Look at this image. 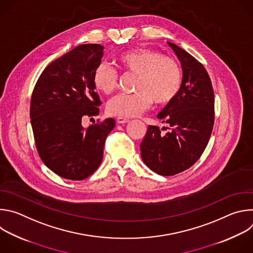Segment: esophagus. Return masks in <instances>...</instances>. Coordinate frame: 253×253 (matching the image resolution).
Wrapping results in <instances>:
<instances>
[{"label": "esophagus", "mask_w": 253, "mask_h": 253, "mask_svg": "<svg viewBox=\"0 0 253 253\" xmlns=\"http://www.w3.org/2000/svg\"><path fill=\"white\" fill-rule=\"evenodd\" d=\"M116 121H117V123H119V124H124V123H128V122H129V119L123 118V117H117Z\"/></svg>", "instance_id": "34e87169"}]
</instances>
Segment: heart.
I'll use <instances>...</instances> for the list:
<instances>
[{"mask_svg":"<svg viewBox=\"0 0 253 253\" xmlns=\"http://www.w3.org/2000/svg\"><path fill=\"white\" fill-rule=\"evenodd\" d=\"M115 64L125 73L137 74L133 94H120L111 99L107 111L120 117H134L147 110L155 102L163 106L172 102L182 86L183 74L179 63L162 53L138 48L120 53ZM118 72L106 63L99 64L93 72L95 89L105 95L112 94L118 86Z\"/></svg>","mask_w":253,"mask_h":253,"instance_id":"b5f03b06","label":"heart"}]
</instances>
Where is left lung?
<instances>
[{"label":"left lung","instance_id":"left-lung-1","mask_svg":"<svg viewBox=\"0 0 253 253\" xmlns=\"http://www.w3.org/2000/svg\"><path fill=\"white\" fill-rule=\"evenodd\" d=\"M168 45L181 62L182 86L157 116L169 131L149 125L140 145L144 163L163 176L182 172L200 158L214 124V92L206 69L182 48Z\"/></svg>","mask_w":253,"mask_h":253}]
</instances>
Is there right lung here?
<instances>
[{"label": "right lung", "instance_id": "1", "mask_svg": "<svg viewBox=\"0 0 253 253\" xmlns=\"http://www.w3.org/2000/svg\"><path fill=\"white\" fill-rule=\"evenodd\" d=\"M103 46L85 44L49 64L36 83L30 105L36 148L57 175L83 180L103 159L105 140L115 127L112 118L84 128L82 121L99 115L100 98L92 77Z\"/></svg>", "mask_w": 253, "mask_h": 253}]
</instances>
